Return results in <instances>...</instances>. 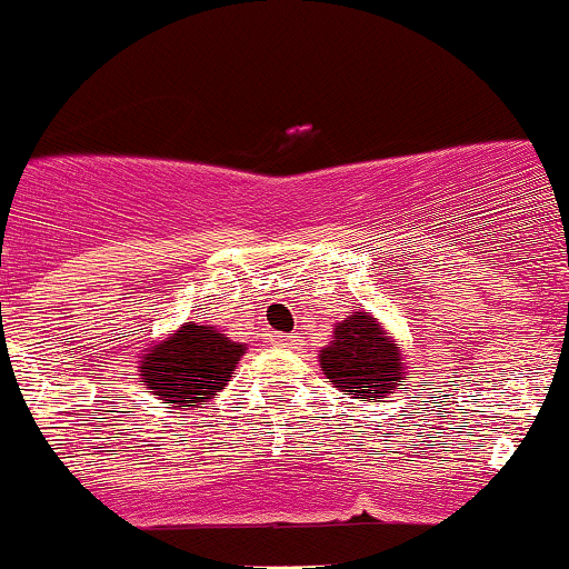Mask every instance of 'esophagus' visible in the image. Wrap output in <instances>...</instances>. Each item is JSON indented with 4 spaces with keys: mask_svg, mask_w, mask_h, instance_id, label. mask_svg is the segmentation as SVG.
Segmentation results:
<instances>
[{
    "mask_svg": "<svg viewBox=\"0 0 569 569\" xmlns=\"http://www.w3.org/2000/svg\"><path fill=\"white\" fill-rule=\"evenodd\" d=\"M277 341L282 343V347H296L298 336H296V333H290V336H277Z\"/></svg>",
    "mask_w": 569,
    "mask_h": 569,
    "instance_id": "1",
    "label": "esophagus"
}]
</instances>
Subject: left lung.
I'll use <instances>...</instances> for the list:
<instances>
[{"instance_id":"obj_1","label":"left lung","mask_w":569,"mask_h":569,"mask_svg":"<svg viewBox=\"0 0 569 569\" xmlns=\"http://www.w3.org/2000/svg\"><path fill=\"white\" fill-rule=\"evenodd\" d=\"M319 368L343 395L368 400L406 389L400 381L408 379L400 343L368 311H349L336 325L333 341L319 352Z\"/></svg>"}]
</instances>
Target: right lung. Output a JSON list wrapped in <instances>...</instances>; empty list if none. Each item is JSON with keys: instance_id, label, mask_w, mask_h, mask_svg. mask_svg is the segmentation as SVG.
Wrapping results in <instances>:
<instances>
[{"instance_id": "add662e5", "label": "right lung", "mask_w": 569, "mask_h": 569, "mask_svg": "<svg viewBox=\"0 0 569 569\" xmlns=\"http://www.w3.org/2000/svg\"><path fill=\"white\" fill-rule=\"evenodd\" d=\"M244 343H236L209 325L184 322L161 343H152L139 360V376L158 400L174 408H201L226 389L239 366Z\"/></svg>"}]
</instances>
